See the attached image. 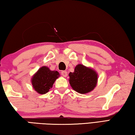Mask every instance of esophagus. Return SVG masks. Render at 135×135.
I'll use <instances>...</instances> for the list:
<instances>
[{
  "label": "esophagus",
  "mask_w": 135,
  "mask_h": 135,
  "mask_svg": "<svg viewBox=\"0 0 135 135\" xmlns=\"http://www.w3.org/2000/svg\"><path fill=\"white\" fill-rule=\"evenodd\" d=\"M61 74H62V76L64 77H66L67 76V72L66 71H62V72H61Z\"/></svg>",
  "instance_id": "esophagus-1"
}]
</instances>
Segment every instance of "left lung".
Listing matches in <instances>:
<instances>
[{"mask_svg":"<svg viewBox=\"0 0 135 135\" xmlns=\"http://www.w3.org/2000/svg\"><path fill=\"white\" fill-rule=\"evenodd\" d=\"M69 83L72 89L81 94H86L92 91L97 85L98 74L95 70L78 64L74 71L70 72Z\"/></svg>","mask_w":135,"mask_h":135,"instance_id":"left-lung-1","label":"left lung"}]
</instances>
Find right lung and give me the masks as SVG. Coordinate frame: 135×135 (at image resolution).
Listing matches in <instances>:
<instances>
[{"label":"right lung","mask_w":135,"mask_h":135,"mask_svg":"<svg viewBox=\"0 0 135 135\" xmlns=\"http://www.w3.org/2000/svg\"><path fill=\"white\" fill-rule=\"evenodd\" d=\"M60 76L57 71H51L46 66H43L31 77L33 88L39 94L48 92L56 80Z\"/></svg>","instance_id":"1"}]
</instances>
